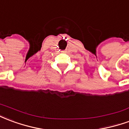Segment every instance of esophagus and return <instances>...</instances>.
Here are the masks:
<instances>
[{
    "mask_svg": "<svg viewBox=\"0 0 129 129\" xmlns=\"http://www.w3.org/2000/svg\"><path fill=\"white\" fill-rule=\"evenodd\" d=\"M62 52H64V51H62Z\"/></svg>",
    "mask_w": 129,
    "mask_h": 129,
    "instance_id": "1",
    "label": "esophagus"
}]
</instances>
